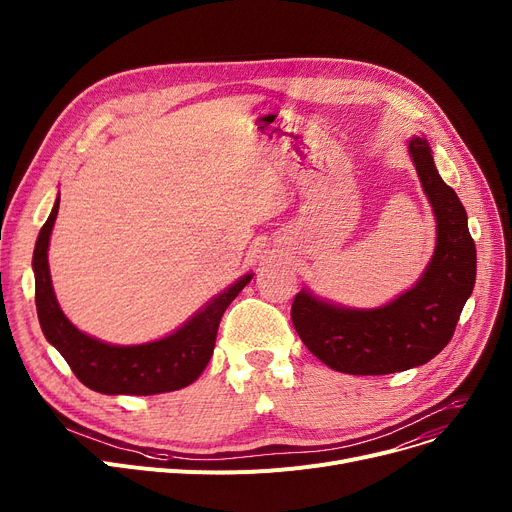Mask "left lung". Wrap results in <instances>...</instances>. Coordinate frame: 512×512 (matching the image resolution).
<instances>
[{
    "label": "left lung",
    "mask_w": 512,
    "mask_h": 512,
    "mask_svg": "<svg viewBox=\"0 0 512 512\" xmlns=\"http://www.w3.org/2000/svg\"><path fill=\"white\" fill-rule=\"evenodd\" d=\"M409 153L436 215V251L419 282L378 309H351L301 290L292 301V326L330 369L386 375L434 359L450 342L475 286L477 255L467 211L440 178L432 149L421 137Z\"/></svg>",
    "instance_id": "1"
}]
</instances>
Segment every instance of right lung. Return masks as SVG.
<instances>
[{"label": "right lung", "mask_w": 512, "mask_h": 512, "mask_svg": "<svg viewBox=\"0 0 512 512\" xmlns=\"http://www.w3.org/2000/svg\"><path fill=\"white\" fill-rule=\"evenodd\" d=\"M58 209L60 197L39 232L33 253L35 303L47 342L58 348L80 382L101 394L151 396L193 384L213 355L224 311L251 282L253 274L236 280L166 338L134 346L107 344L80 332L64 315L53 294L47 249Z\"/></svg>", "instance_id": "obj_1"}]
</instances>
